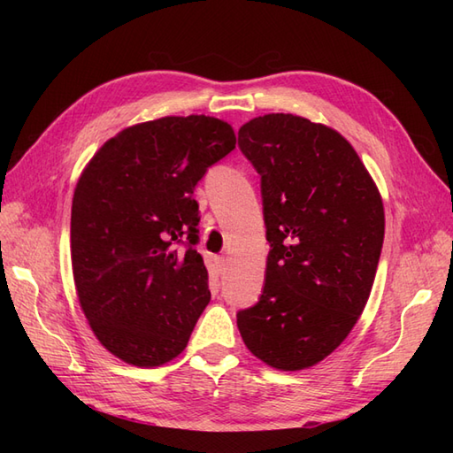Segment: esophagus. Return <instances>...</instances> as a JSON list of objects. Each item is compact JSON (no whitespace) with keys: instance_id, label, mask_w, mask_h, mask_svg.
I'll list each match as a JSON object with an SVG mask.
<instances>
[{"instance_id":"obj_1","label":"esophagus","mask_w":453,"mask_h":453,"mask_svg":"<svg viewBox=\"0 0 453 453\" xmlns=\"http://www.w3.org/2000/svg\"><path fill=\"white\" fill-rule=\"evenodd\" d=\"M216 265H218V273L224 274L226 273V257H216Z\"/></svg>"}]
</instances>
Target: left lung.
Here are the masks:
<instances>
[{
    "label": "left lung",
    "mask_w": 453,
    "mask_h": 453,
    "mask_svg": "<svg viewBox=\"0 0 453 453\" xmlns=\"http://www.w3.org/2000/svg\"><path fill=\"white\" fill-rule=\"evenodd\" d=\"M261 175L265 288L237 313L245 346L276 370L326 358L362 315L378 271L386 214L380 190L339 132L296 114L239 128Z\"/></svg>",
    "instance_id": "left-lung-1"
}]
</instances>
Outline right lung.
<instances>
[{
	"label": "right lung",
	"instance_id": "1",
	"mask_svg": "<svg viewBox=\"0 0 453 453\" xmlns=\"http://www.w3.org/2000/svg\"><path fill=\"white\" fill-rule=\"evenodd\" d=\"M234 148L224 120L163 117L124 128L83 169L73 282L95 336L122 362L156 368L185 350L210 302L195 187Z\"/></svg>",
	"mask_w": 453,
	"mask_h": 453
}]
</instances>
